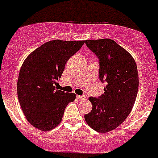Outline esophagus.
I'll use <instances>...</instances> for the list:
<instances>
[{
  "label": "esophagus",
  "instance_id": "1",
  "mask_svg": "<svg viewBox=\"0 0 158 158\" xmlns=\"http://www.w3.org/2000/svg\"><path fill=\"white\" fill-rule=\"evenodd\" d=\"M76 97H77V99H85V97H84V96H83V95H77Z\"/></svg>",
  "mask_w": 158,
  "mask_h": 158
}]
</instances>
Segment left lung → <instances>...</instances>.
<instances>
[{
    "instance_id": "8db88e82",
    "label": "left lung",
    "mask_w": 158,
    "mask_h": 158,
    "mask_svg": "<svg viewBox=\"0 0 158 158\" xmlns=\"http://www.w3.org/2000/svg\"><path fill=\"white\" fill-rule=\"evenodd\" d=\"M85 43L99 58V79L107 85L99 98L88 99L92 109L84 118L96 132H108L120 125L132 111L139 87L137 67L132 55L112 39Z\"/></svg>"
}]
</instances>
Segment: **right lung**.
<instances>
[{
	"mask_svg": "<svg viewBox=\"0 0 158 158\" xmlns=\"http://www.w3.org/2000/svg\"><path fill=\"white\" fill-rule=\"evenodd\" d=\"M84 41L52 40L30 53L24 61L18 80V97L26 120L34 128L50 131L63 119L75 93L57 90L65 64L80 50Z\"/></svg>",
	"mask_w": 158,
	"mask_h": 158,
	"instance_id": "right-lung-1",
	"label": "right lung"
}]
</instances>
